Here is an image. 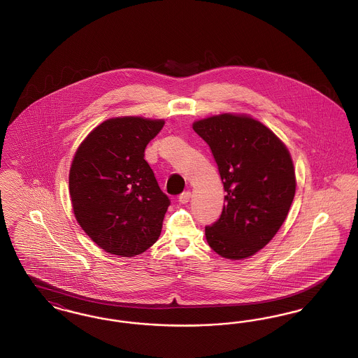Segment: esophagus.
I'll use <instances>...</instances> for the list:
<instances>
[{
  "label": "esophagus",
  "mask_w": 358,
  "mask_h": 358,
  "mask_svg": "<svg viewBox=\"0 0 358 358\" xmlns=\"http://www.w3.org/2000/svg\"><path fill=\"white\" fill-rule=\"evenodd\" d=\"M190 197H192V193H190L189 190H187V192H184V193H181V194L178 196V201H180L181 204H187V203H189Z\"/></svg>",
  "instance_id": "esophagus-1"
}]
</instances>
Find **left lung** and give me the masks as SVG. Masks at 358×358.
Listing matches in <instances>:
<instances>
[{
  "instance_id": "left-lung-1",
  "label": "left lung",
  "mask_w": 358,
  "mask_h": 358,
  "mask_svg": "<svg viewBox=\"0 0 358 358\" xmlns=\"http://www.w3.org/2000/svg\"><path fill=\"white\" fill-rule=\"evenodd\" d=\"M210 148L225 190L220 219L205 227L209 247L240 260L276 235L295 196V171L285 143L259 120L222 114L193 123Z\"/></svg>"
}]
</instances>
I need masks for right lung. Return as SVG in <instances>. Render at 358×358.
Here are the masks:
<instances>
[{"label":"right lung","instance_id":"right-lung-1","mask_svg":"<svg viewBox=\"0 0 358 358\" xmlns=\"http://www.w3.org/2000/svg\"><path fill=\"white\" fill-rule=\"evenodd\" d=\"M165 122L141 117L104 120L78 148L69 194L79 225L102 250L131 257L158 240L169 197L145 161Z\"/></svg>","mask_w":358,"mask_h":358}]
</instances>
